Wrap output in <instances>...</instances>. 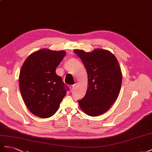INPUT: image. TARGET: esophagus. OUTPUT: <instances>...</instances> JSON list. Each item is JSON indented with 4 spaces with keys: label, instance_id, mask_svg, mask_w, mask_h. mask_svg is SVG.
I'll return each mask as SVG.
<instances>
[{
    "label": "esophagus",
    "instance_id": "esophagus-1",
    "mask_svg": "<svg viewBox=\"0 0 152 152\" xmlns=\"http://www.w3.org/2000/svg\"><path fill=\"white\" fill-rule=\"evenodd\" d=\"M69 88H70L71 91H72L74 89H75V85H71L69 86Z\"/></svg>",
    "mask_w": 152,
    "mask_h": 152
}]
</instances>
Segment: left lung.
I'll return each instance as SVG.
<instances>
[{"instance_id": "8db88e82", "label": "left lung", "mask_w": 152, "mask_h": 152, "mask_svg": "<svg viewBox=\"0 0 152 152\" xmlns=\"http://www.w3.org/2000/svg\"><path fill=\"white\" fill-rule=\"evenodd\" d=\"M81 58L88 75V88L85 97L78 101L85 113L97 116L110 109L118 96L122 74L118 60L111 52L95 49L91 52L74 50Z\"/></svg>"}]
</instances>
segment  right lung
Returning a JSON list of instances; mask_svg holds the SVG:
<instances>
[{"label":"right lung","mask_w":152,"mask_h":152,"mask_svg":"<svg viewBox=\"0 0 152 152\" xmlns=\"http://www.w3.org/2000/svg\"><path fill=\"white\" fill-rule=\"evenodd\" d=\"M65 51L41 49L26 58L19 76L20 90L26 106L34 115L46 118L58 110L67 89L56 68Z\"/></svg>","instance_id":"add662e5"}]
</instances>
